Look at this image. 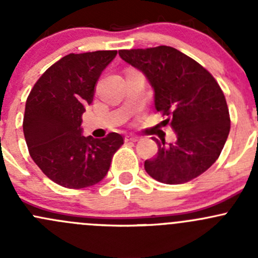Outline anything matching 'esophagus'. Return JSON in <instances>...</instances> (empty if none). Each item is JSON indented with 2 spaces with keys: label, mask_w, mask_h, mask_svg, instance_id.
I'll use <instances>...</instances> for the list:
<instances>
[{
  "label": "esophagus",
  "mask_w": 258,
  "mask_h": 258,
  "mask_svg": "<svg viewBox=\"0 0 258 258\" xmlns=\"http://www.w3.org/2000/svg\"><path fill=\"white\" fill-rule=\"evenodd\" d=\"M126 141L136 142V141H139V137H137V136H134V135H130V136H126Z\"/></svg>",
  "instance_id": "obj_1"
}]
</instances>
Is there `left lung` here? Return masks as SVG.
<instances>
[{"label":"left lung","instance_id":"left-lung-1","mask_svg":"<svg viewBox=\"0 0 258 258\" xmlns=\"http://www.w3.org/2000/svg\"><path fill=\"white\" fill-rule=\"evenodd\" d=\"M123 61L140 70L155 91V107L176 132L175 144L158 141L157 155L145 170L167 184L188 182L207 171L220 156L231 119L217 81L199 62L170 46L121 49Z\"/></svg>","mask_w":258,"mask_h":258}]
</instances>
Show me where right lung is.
I'll list each match as a JSON object with an SVG mask.
<instances>
[{
    "label": "right lung",
    "instance_id": "obj_1",
    "mask_svg": "<svg viewBox=\"0 0 258 258\" xmlns=\"http://www.w3.org/2000/svg\"><path fill=\"white\" fill-rule=\"evenodd\" d=\"M117 51L70 53L46 70L26 101L23 134L36 165L54 183L85 188L98 183L123 145L111 132L105 139L82 136V114L95 86Z\"/></svg>",
    "mask_w": 258,
    "mask_h": 258
}]
</instances>
